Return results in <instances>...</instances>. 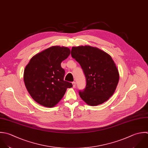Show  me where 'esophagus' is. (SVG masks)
I'll use <instances>...</instances> for the list:
<instances>
[{"label":"esophagus","mask_w":148,"mask_h":148,"mask_svg":"<svg viewBox=\"0 0 148 148\" xmlns=\"http://www.w3.org/2000/svg\"><path fill=\"white\" fill-rule=\"evenodd\" d=\"M72 84H73V88H75V82H73L72 83Z\"/></svg>","instance_id":"obj_1"}]
</instances>
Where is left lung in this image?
<instances>
[{"label":"left lung","instance_id":"8db88e82","mask_svg":"<svg viewBox=\"0 0 148 148\" xmlns=\"http://www.w3.org/2000/svg\"><path fill=\"white\" fill-rule=\"evenodd\" d=\"M71 54L86 77L85 89L79 92L82 100L91 106L107 101L114 93L119 79L118 69L111 56L90 45L73 47Z\"/></svg>","mask_w":148,"mask_h":148}]
</instances>
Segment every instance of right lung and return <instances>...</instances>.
I'll return each instance as SVG.
<instances>
[{
	"instance_id": "obj_1",
	"label": "right lung",
	"mask_w": 148,
	"mask_h": 148,
	"mask_svg": "<svg viewBox=\"0 0 148 148\" xmlns=\"http://www.w3.org/2000/svg\"><path fill=\"white\" fill-rule=\"evenodd\" d=\"M68 47L52 46L36 54L25 67L23 81L32 98L48 108L56 106L62 99L71 83L64 81L65 71L62 61L68 58Z\"/></svg>"
}]
</instances>
